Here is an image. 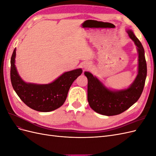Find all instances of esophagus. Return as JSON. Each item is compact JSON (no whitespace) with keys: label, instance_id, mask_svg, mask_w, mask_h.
<instances>
[{"label":"esophagus","instance_id":"34e87169","mask_svg":"<svg viewBox=\"0 0 156 156\" xmlns=\"http://www.w3.org/2000/svg\"><path fill=\"white\" fill-rule=\"evenodd\" d=\"M83 66L84 69H89L91 68V64H90V63H89L88 62H84L83 64Z\"/></svg>","mask_w":156,"mask_h":156}]
</instances>
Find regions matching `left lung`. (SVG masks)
<instances>
[{"mask_svg": "<svg viewBox=\"0 0 156 156\" xmlns=\"http://www.w3.org/2000/svg\"><path fill=\"white\" fill-rule=\"evenodd\" d=\"M136 46L138 53L137 75L130 86L121 90L107 87L100 79L89 72H84L88 79V101L92 109L105 116L119 115L137 101L143 92L147 75L144 50L140 41L131 30H127Z\"/></svg>", "mask_w": 156, "mask_h": 156, "instance_id": "obj_1", "label": "left lung"}]
</instances>
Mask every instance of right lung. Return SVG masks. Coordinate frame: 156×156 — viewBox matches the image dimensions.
<instances>
[{"label":"right lung","mask_w":156,"mask_h":156,"mask_svg":"<svg viewBox=\"0 0 156 156\" xmlns=\"http://www.w3.org/2000/svg\"><path fill=\"white\" fill-rule=\"evenodd\" d=\"M16 48L11 58L10 79L14 90L25 104L40 112H50L62 106L73 82L83 73L81 68L64 72L49 84L26 83L16 66Z\"/></svg>","instance_id":"1"}]
</instances>
